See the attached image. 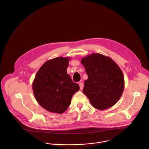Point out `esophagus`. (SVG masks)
Returning <instances> with one entry per match:
<instances>
[{
    "instance_id": "esophagus-1",
    "label": "esophagus",
    "mask_w": 149,
    "mask_h": 149,
    "mask_svg": "<svg viewBox=\"0 0 149 149\" xmlns=\"http://www.w3.org/2000/svg\"><path fill=\"white\" fill-rule=\"evenodd\" d=\"M79 88H80V90H82L83 89V87H84V84L82 82H79Z\"/></svg>"
}]
</instances>
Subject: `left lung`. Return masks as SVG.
Listing matches in <instances>:
<instances>
[{"label": "left lung", "instance_id": "8db88e82", "mask_svg": "<svg viewBox=\"0 0 149 149\" xmlns=\"http://www.w3.org/2000/svg\"><path fill=\"white\" fill-rule=\"evenodd\" d=\"M88 79L83 93L95 109H109L120 100L124 89V77L118 65L110 57L93 53L82 58Z\"/></svg>", "mask_w": 149, "mask_h": 149}]
</instances>
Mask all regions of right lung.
I'll list each match as a JSON object with an SVG mask.
<instances>
[{
	"label": "right lung",
	"mask_w": 149,
	"mask_h": 149,
	"mask_svg": "<svg viewBox=\"0 0 149 149\" xmlns=\"http://www.w3.org/2000/svg\"><path fill=\"white\" fill-rule=\"evenodd\" d=\"M70 57H57L45 62L38 71L32 84L35 98L47 111L62 114L79 90L67 72Z\"/></svg>",
	"instance_id": "right-lung-1"
}]
</instances>
